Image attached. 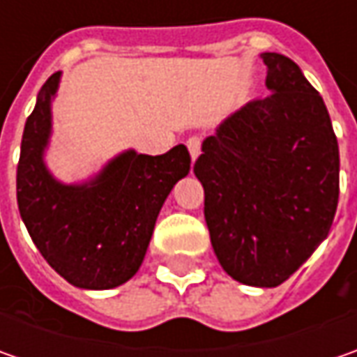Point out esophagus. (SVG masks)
I'll list each match as a JSON object with an SVG mask.
<instances>
[{"label": "esophagus", "instance_id": "34e87169", "mask_svg": "<svg viewBox=\"0 0 357 357\" xmlns=\"http://www.w3.org/2000/svg\"><path fill=\"white\" fill-rule=\"evenodd\" d=\"M200 146H202V139H200V137H190V139L186 141V149H188L192 160H197V157L200 155Z\"/></svg>", "mask_w": 357, "mask_h": 357}]
</instances>
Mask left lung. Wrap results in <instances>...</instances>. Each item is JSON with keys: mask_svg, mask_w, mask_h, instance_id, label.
Listing matches in <instances>:
<instances>
[{"mask_svg": "<svg viewBox=\"0 0 357 357\" xmlns=\"http://www.w3.org/2000/svg\"><path fill=\"white\" fill-rule=\"evenodd\" d=\"M266 87L206 137L195 174L228 276L274 288L320 246L340 197V151L320 93L292 59L262 53Z\"/></svg>", "mask_w": 357, "mask_h": 357, "instance_id": "8db88e82", "label": "left lung"}]
</instances>
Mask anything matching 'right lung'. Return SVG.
<instances>
[{
	"mask_svg": "<svg viewBox=\"0 0 357 357\" xmlns=\"http://www.w3.org/2000/svg\"><path fill=\"white\" fill-rule=\"evenodd\" d=\"M53 73L27 117L17 165V206L37 250L59 276L85 290H109L130 280L143 264L165 200L190 171L185 144L165 155L125 151L95 178L63 185L47 171Z\"/></svg>",
	"mask_w": 357,
	"mask_h": 357,
	"instance_id": "obj_1",
	"label": "right lung"
}]
</instances>
